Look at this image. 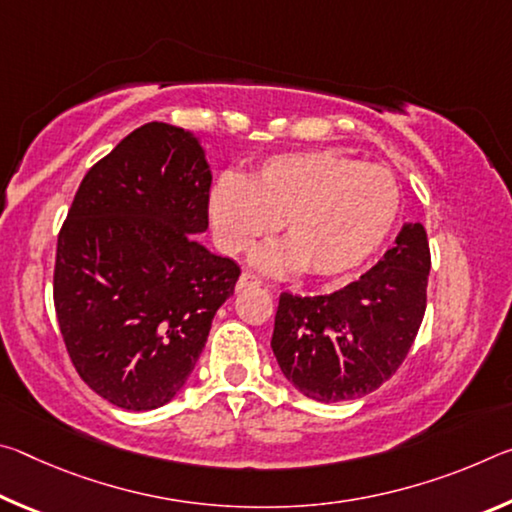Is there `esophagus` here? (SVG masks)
Listing matches in <instances>:
<instances>
[{
    "label": "esophagus",
    "mask_w": 512,
    "mask_h": 512,
    "mask_svg": "<svg viewBox=\"0 0 512 512\" xmlns=\"http://www.w3.org/2000/svg\"><path fill=\"white\" fill-rule=\"evenodd\" d=\"M248 287H259V280H257L255 275H250V273H241L239 282H237V291H244Z\"/></svg>",
    "instance_id": "34e87169"
}]
</instances>
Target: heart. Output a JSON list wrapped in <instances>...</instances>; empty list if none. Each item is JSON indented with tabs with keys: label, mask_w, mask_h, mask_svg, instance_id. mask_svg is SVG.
Segmentation results:
<instances>
[{
	"label": "heart",
	"mask_w": 512,
	"mask_h": 512,
	"mask_svg": "<svg viewBox=\"0 0 512 512\" xmlns=\"http://www.w3.org/2000/svg\"><path fill=\"white\" fill-rule=\"evenodd\" d=\"M400 214L395 178L334 151L277 153L246 180L223 176L207 196L214 239L239 255L280 225L284 239L250 257L266 275L336 277L377 253Z\"/></svg>",
	"instance_id": "heart-1"
}]
</instances>
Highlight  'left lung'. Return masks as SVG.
I'll return each instance as SVG.
<instances>
[{
  "label": "left lung",
  "instance_id": "8db88e82",
  "mask_svg": "<svg viewBox=\"0 0 512 512\" xmlns=\"http://www.w3.org/2000/svg\"><path fill=\"white\" fill-rule=\"evenodd\" d=\"M429 268L427 230L406 221L395 246L357 282L314 298L282 293L271 348L284 377L325 404L379 388L418 334Z\"/></svg>",
  "mask_w": 512,
  "mask_h": 512
}]
</instances>
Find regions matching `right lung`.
I'll use <instances>...</instances> for the list:
<instances>
[{
	"instance_id": "obj_1",
	"label": "right lung",
	"mask_w": 512,
	"mask_h": 512,
	"mask_svg": "<svg viewBox=\"0 0 512 512\" xmlns=\"http://www.w3.org/2000/svg\"><path fill=\"white\" fill-rule=\"evenodd\" d=\"M201 137L151 121L85 173L58 235L54 305L74 368L126 411L171 402L196 366L239 266L207 230Z\"/></svg>"
}]
</instances>
